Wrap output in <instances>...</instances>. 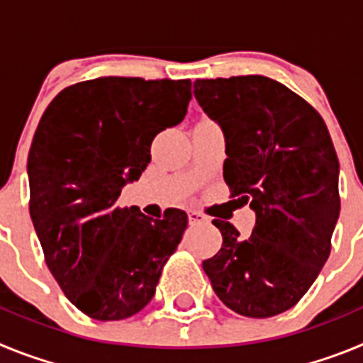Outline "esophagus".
<instances>
[{
  "instance_id": "obj_1",
  "label": "esophagus",
  "mask_w": 363,
  "mask_h": 363,
  "mask_svg": "<svg viewBox=\"0 0 363 363\" xmlns=\"http://www.w3.org/2000/svg\"><path fill=\"white\" fill-rule=\"evenodd\" d=\"M189 221H191V225H200V223H207L209 218L205 216V214L198 213V211H191L189 213Z\"/></svg>"
}]
</instances>
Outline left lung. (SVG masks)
<instances>
[{
    "mask_svg": "<svg viewBox=\"0 0 363 363\" xmlns=\"http://www.w3.org/2000/svg\"><path fill=\"white\" fill-rule=\"evenodd\" d=\"M194 98L223 130L230 194L256 213L249 238L213 221L223 243L203 271L234 313L277 316L309 291L331 252L340 216L333 140L306 99L265 76L196 79Z\"/></svg>",
    "mask_w": 363,
    "mask_h": 363,
    "instance_id": "obj_1",
    "label": "left lung"
}]
</instances>
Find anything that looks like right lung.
<instances>
[{
    "label": "right lung",
    "instance_id": "obj_1",
    "mask_svg": "<svg viewBox=\"0 0 363 363\" xmlns=\"http://www.w3.org/2000/svg\"><path fill=\"white\" fill-rule=\"evenodd\" d=\"M189 79L96 78L63 89L28 150L30 218L47 267L70 303L101 322L129 318L156 293L187 214L152 220L118 205L150 143L187 114Z\"/></svg>",
    "mask_w": 363,
    "mask_h": 363
}]
</instances>
